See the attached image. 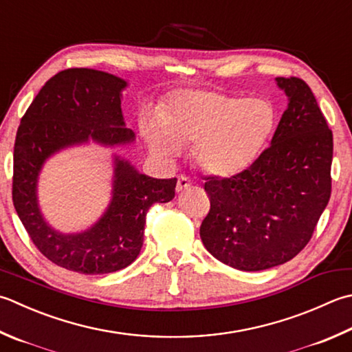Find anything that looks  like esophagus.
<instances>
[{
  "instance_id": "1",
  "label": "esophagus",
  "mask_w": 352,
  "mask_h": 352,
  "mask_svg": "<svg viewBox=\"0 0 352 352\" xmlns=\"http://www.w3.org/2000/svg\"><path fill=\"white\" fill-rule=\"evenodd\" d=\"M190 188H192V183L188 177H178V182L175 186V190L178 192V194H182V192H184V190H189Z\"/></svg>"
}]
</instances>
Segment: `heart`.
<instances>
[{"label":"heart","instance_id":"obj_1","mask_svg":"<svg viewBox=\"0 0 352 352\" xmlns=\"http://www.w3.org/2000/svg\"><path fill=\"white\" fill-rule=\"evenodd\" d=\"M278 111L267 98H241L210 89H178L158 117L143 116L140 133L158 158H174L194 143L198 170L218 180L250 169L276 129Z\"/></svg>","mask_w":352,"mask_h":352}]
</instances>
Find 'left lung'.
I'll return each mask as SVG.
<instances>
[{"instance_id": "left-lung-1", "label": "left lung", "mask_w": 352, "mask_h": 352, "mask_svg": "<svg viewBox=\"0 0 352 352\" xmlns=\"http://www.w3.org/2000/svg\"><path fill=\"white\" fill-rule=\"evenodd\" d=\"M287 109L270 146L238 177L209 178L210 210L199 227L223 264L259 272L293 259L311 238L331 195L333 133L298 78H276Z\"/></svg>"}]
</instances>
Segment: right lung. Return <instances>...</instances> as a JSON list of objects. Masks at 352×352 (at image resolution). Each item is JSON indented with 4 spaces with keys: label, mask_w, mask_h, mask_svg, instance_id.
Instances as JSON below:
<instances>
[{
    "label": "right lung",
    "mask_w": 352,
    "mask_h": 352,
    "mask_svg": "<svg viewBox=\"0 0 352 352\" xmlns=\"http://www.w3.org/2000/svg\"><path fill=\"white\" fill-rule=\"evenodd\" d=\"M125 88V79L93 68L60 72L41 88L16 133L13 206L38 250L76 273L105 274L134 263L143 245L148 209L175 197L177 178L142 174L128 158L113 153L109 201L91 226L62 232L41 209L39 178L52 157L91 143L125 148L135 142L122 113Z\"/></svg>",
    "instance_id": "add662e5"
}]
</instances>
